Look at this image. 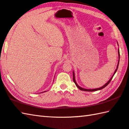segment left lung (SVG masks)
<instances>
[{"label":"left lung","instance_id":"8db88e82","mask_svg":"<svg viewBox=\"0 0 129 129\" xmlns=\"http://www.w3.org/2000/svg\"><path fill=\"white\" fill-rule=\"evenodd\" d=\"M118 64H117V69H116V70H115V72H114V74H113V76L111 77V78L109 80V81L107 82L106 84H105L103 86H102V87H99V88H97V89H84V88H82V87H80V86H79L78 85H77V84L76 83V80H75V74H74V72L73 71V80H74V82H75V84H76V86L78 87V88L80 89V90H82V91H96V90H101V89H103V88H104V87H105L106 86H107L108 85V84L110 83V82H111V80L112 79V78H113V76H114V75L115 74V73L116 72V71H117V69H118V64H119V61H120V50H119V49H118Z\"/></svg>","mask_w":129,"mask_h":129}]
</instances>
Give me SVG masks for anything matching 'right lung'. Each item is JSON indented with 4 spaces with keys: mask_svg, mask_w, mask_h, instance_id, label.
I'll use <instances>...</instances> for the list:
<instances>
[{
    "mask_svg": "<svg viewBox=\"0 0 129 129\" xmlns=\"http://www.w3.org/2000/svg\"><path fill=\"white\" fill-rule=\"evenodd\" d=\"M45 91H44V92H45Z\"/></svg>",
    "mask_w": 129,
    "mask_h": 129,
    "instance_id": "right-lung-1",
    "label": "right lung"
}]
</instances>
